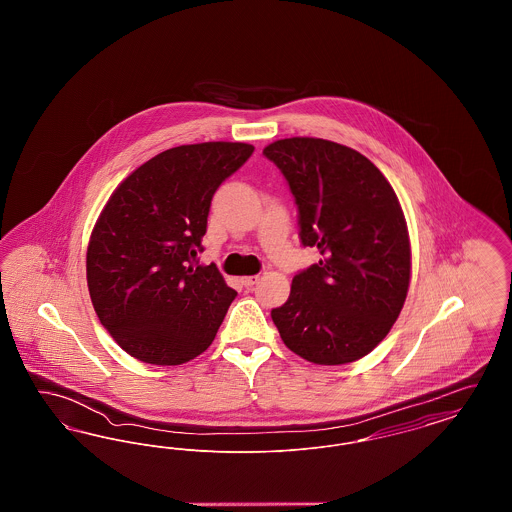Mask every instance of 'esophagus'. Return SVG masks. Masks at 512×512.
<instances>
[{
    "mask_svg": "<svg viewBox=\"0 0 512 512\" xmlns=\"http://www.w3.org/2000/svg\"><path fill=\"white\" fill-rule=\"evenodd\" d=\"M257 282H259V276H244V278H242V284H244L247 290L253 288Z\"/></svg>",
    "mask_w": 512,
    "mask_h": 512,
    "instance_id": "obj_1",
    "label": "esophagus"
}]
</instances>
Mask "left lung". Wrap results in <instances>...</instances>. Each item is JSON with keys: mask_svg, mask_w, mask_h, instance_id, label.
Returning <instances> with one entry per match:
<instances>
[{"mask_svg": "<svg viewBox=\"0 0 512 512\" xmlns=\"http://www.w3.org/2000/svg\"><path fill=\"white\" fill-rule=\"evenodd\" d=\"M263 153L290 184L301 244L322 255L272 309L280 338L315 365L359 361L388 336L409 292L411 242L399 199L351 147L286 138Z\"/></svg>", "mask_w": 512, "mask_h": 512, "instance_id": "8db88e82", "label": "left lung"}]
</instances>
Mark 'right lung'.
Wrapping results in <instances>:
<instances>
[{"label": "right lung", "mask_w": 512, "mask_h": 512, "mask_svg": "<svg viewBox=\"0 0 512 512\" xmlns=\"http://www.w3.org/2000/svg\"><path fill=\"white\" fill-rule=\"evenodd\" d=\"M253 149H167L130 172L99 213L86 253L88 290L99 322L134 359L182 365L215 340L238 293L195 257L213 194Z\"/></svg>", "instance_id": "1"}]
</instances>
